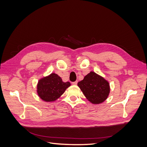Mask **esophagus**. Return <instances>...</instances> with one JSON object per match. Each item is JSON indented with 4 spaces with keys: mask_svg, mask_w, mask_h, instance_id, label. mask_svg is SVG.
I'll return each instance as SVG.
<instances>
[{
    "mask_svg": "<svg viewBox=\"0 0 147 147\" xmlns=\"http://www.w3.org/2000/svg\"><path fill=\"white\" fill-rule=\"evenodd\" d=\"M77 83H78V81L74 82L72 83V84H74V85H76V84H77Z\"/></svg>",
    "mask_w": 147,
    "mask_h": 147,
    "instance_id": "34e87169",
    "label": "esophagus"
}]
</instances>
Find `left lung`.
<instances>
[{"mask_svg": "<svg viewBox=\"0 0 147 147\" xmlns=\"http://www.w3.org/2000/svg\"><path fill=\"white\" fill-rule=\"evenodd\" d=\"M86 98L93 104L104 102L109 95V83L103 77L94 72H90L78 83Z\"/></svg>", "mask_w": 147, "mask_h": 147, "instance_id": "left-lung-1", "label": "left lung"}]
</instances>
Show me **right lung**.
Returning <instances> with one entry per match:
<instances>
[{
  "mask_svg": "<svg viewBox=\"0 0 147 147\" xmlns=\"http://www.w3.org/2000/svg\"><path fill=\"white\" fill-rule=\"evenodd\" d=\"M70 86V82H63L59 75L52 73L40 80L37 86V92L43 100L53 102L59 98Z\"/></svg>",
  "mask_w": 147,
  "mask_h": 147,
  "instance_id": "1",
  "label": "right lung"
}]
</instances>
